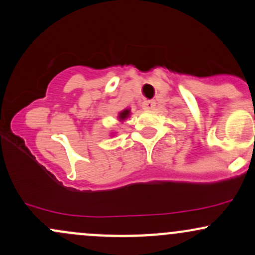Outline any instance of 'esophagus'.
Wrapping results in <instances>:
<instances>
[{"label": "esophagus", "instance_id": "esophagus-1", "mask_svg": "<svg viewBox=\"0 0 255 255\" xmlns=\"http://www.w3.org/2000/svg\"><path fill=\"white\" fill-rule=\"evenodd\" d=\"M155 105H156V103H155L154 100H145L144 103H143V109H144V110H152L155 107Z\"/></svg>", "mask_w": 255, "mask_h": 255}]
</instances>
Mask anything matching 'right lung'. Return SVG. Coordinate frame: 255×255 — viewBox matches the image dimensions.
<instances>
[{"label": "right lung", "instance_id": "add662e5", "mask_svg": "<svg viewBox=\"0 0 255 255\" xmlns=\"http://www.w3.org/2000/svg\"><path fill=\"white\" fill-rule=\"evenodd\" d=\"M128 116H130V110H124V111H122L121 113H119L118 119H119V121H121V122H124L125 119H127Z\"/></svg>", "mask_w": 255, "mask_h": 255}]
</instances>
